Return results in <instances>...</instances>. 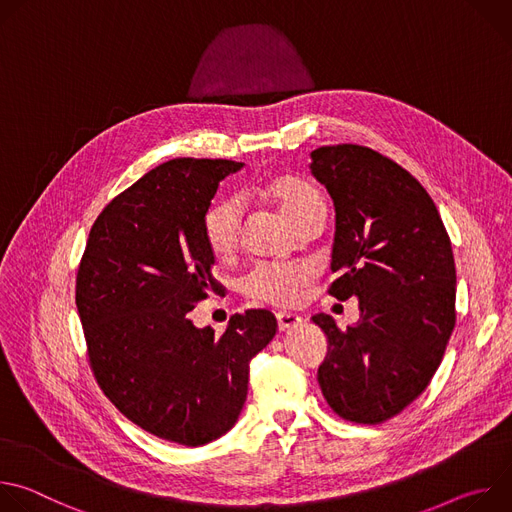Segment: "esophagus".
I'll use <instances>...</instances> for the list:
<instances>
[{
	"label": "esophagus",
	"mask_w": 512,
	"mask_h": 512,
	"mask_svg": "<svg viewBox=\"0 0 512 512\" xmlns=\"http://www.w3.org/2000/svg\"><path fill=\"white\" fill-rule=\"evenodd\" d=\"M302 322H304V320H302L298 314H289V312H279V314H277V326H279L281 332L294 330V328L302 326Z\"/></svg>",
	"instance_id": "1"
}]
</instances>
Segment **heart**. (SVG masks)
<instances>
[{"label":"heart","instance_id":"obj_1","mask_svg":"<svg viewBox=\"0 0 512 512\" xmlns=\"http://www.w3.org/2000/svg\"><path fill=\"white\" fill-rule=\"evenodd\" d=\"M273 200L287 221L294 225L298 218L316 202L320 192L302 178L279 176L257 190ZM243 210L239 200L223 198L212 202L202 216V235L210 253L218 259L229 257L241 235ZM310 281V269L304 265H255L243 279V294L257 302L289 306L300 298L302 287Z\"/></svg>","mask_w":512,"mask_h":512}]
</instances>
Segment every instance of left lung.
Segmentation results:
<instances>
[{
	"label": "left lung",
	"mask_w": 512,
	"mask_h": 512,
	"mask_svg": "<svg viewBox=\"0 0 512 512\" xmlns=\"http://www.w3.org/2000/svg\"><path fill=\"white\" fill-rule=\"evenodd\" d=\"M310 170L334 200L330 296L358 298L360 320L328 338L318 383L328 405L354 423L401 413L429 385L456 326L452 243L425 188L399 164L364 145L314 150Z\"/></svg>",
	"instance_id": "obj_1"
}]
</instances>
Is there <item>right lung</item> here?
Here are the masks:
<instances>
[{"instance_id": "add662e5", "label": "right lung", "mask_w": 512, "mask_h": 512, "mask_svg": "<svg viewBox=\"0 0 512 512\" xmlns=\"http://www.w3.org/2000/svg\"><path fill=\"white\" fill-rule=\"evenodd\" d=\"M233 160L176 158L115 196L89 233L77 308L91 369L135 425L196 448L225 435L247 399L249 362L277 330L269 310L235 314L223 336L186 316L210 294L202 216Z\"/></svg>"}]
</instances>
